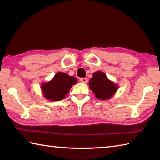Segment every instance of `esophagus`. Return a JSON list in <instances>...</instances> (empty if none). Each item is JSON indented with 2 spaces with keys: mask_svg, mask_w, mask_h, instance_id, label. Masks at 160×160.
<instances>
[{
  "mask_svg": "<svg viewBox=\"0 0 160 160\" xmlns=\"http://www.w3.org/2000/svg\"><path fill=\"white\" fill-rule=\"evenodd\" d=\"M80 81L82 83H86L87 81H88V79H87L86 78H80Z\"/></svg>",
  "mask_w": 160,
  "mask_h": 160,
  "instance_id": "esophagus-1",
  "label": "esophagus"
}]
</instances>
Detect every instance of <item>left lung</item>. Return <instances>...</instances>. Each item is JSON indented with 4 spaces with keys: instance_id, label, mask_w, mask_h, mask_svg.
<instances>
[{
    "instance_id": "8db88e82",
    "label": "left lung",
    "mask_w": 160,
    "mask_h": 160,
    "mask_svg": "<svg viewBox=\"0 0 160 160\" xmlns=\"http://www.w3.org/2000/svg\"><path fill=\"white\" fill-rule=\"evenodd\" d=\"M91 90L98 99L107 100L117 91L118 85L108 79L106 74L103 72L97 71L89 81Z\"/></svg>"
}]
</instances>
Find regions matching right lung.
Wrapping results in <instances>:
<instances>
[{
	"label": "right lung",
	"mask_w": 160,
	"mask_h": 160,
	"mask_svg": "<svg viewBox=\"0 0 160 160\" xmlns=\"http://www.w3.org/2000/svg\"><path fill=\"white\" fill-rule=\"evenodd\" d=\"M75 77L58 72L51 80L42 83L41 88L43 95L51 101H61L66 97L72 86L77 82Z\"/></svg>",
	"instance_id": "1"
}]
</instances>
